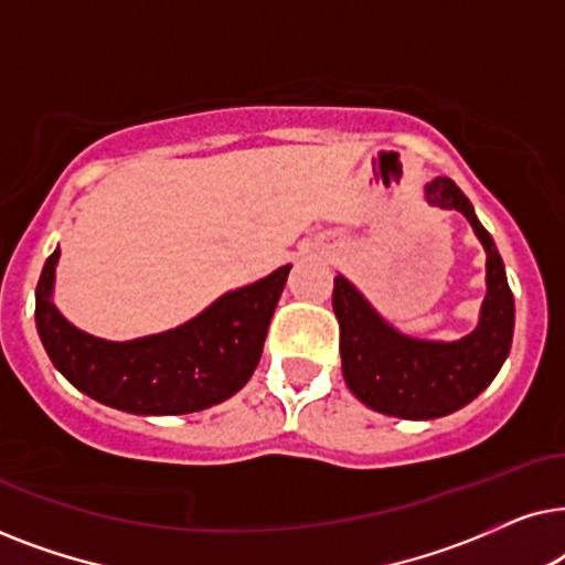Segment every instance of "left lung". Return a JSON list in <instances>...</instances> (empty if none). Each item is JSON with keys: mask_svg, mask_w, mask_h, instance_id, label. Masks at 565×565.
<instances>
[{"mask_svg": "<svg viewBox=\"0 0 565 565\" xmlns=\"http://www.w3.org/2000/svg\"><path fill=\"white\" fill-rule=\"evenodd\" d=\"M424 198L435 207L460 211L483 244L486 298L478 327L458 342L406 337L383 321L344 275L334 277L331 298L347 385L373 412L398 419H437L470 404L504 365L514 334V298L504 262L470 200L450 177H435Z\"/></svg>", "mask_w": 565, "mask_h": 565, "instance_id": "8db88e82", "label": "left lung"}]
</instances>
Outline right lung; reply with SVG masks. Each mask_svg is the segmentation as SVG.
<instances>
[{
	"label": "right lung",
	"mask_w": 565,
	"mask_h": 565,
	"mask_svg": "<svg viewBox=\"0 0 565 565\" xmlns=\"http://www.w3.org/2000/svg\"><path fill=\"white\" fill-rule=\"evenodd\" d=\"M61 249L35 288V327L53 367L74 388L118 412L174 416L211 408L249 381L290 265L221 296L182 327L134 342H107L68 323L53 306Z\"/></svg>",
	"instance_id": "add662e5"
}]
</instances>
